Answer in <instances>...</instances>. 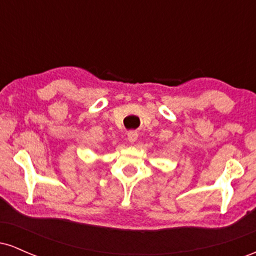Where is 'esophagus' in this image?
Instances as JSON below:
<instances>
[{"label": "esophagus", "instance_id": "obj_1", "mask_svg": "<svg viewBox=\"0 0 256 256\" xmlns=\"http://www.w3.org/2000/svg\"><path fill=\"white\" fill-rule=\"evenodd\" d=\"M128 140H130L131 143H134L138 138V134L136 131H130L128 134Z\"/></svg>", "mask_w": 256, "mask_h": 256}]
</instances>
